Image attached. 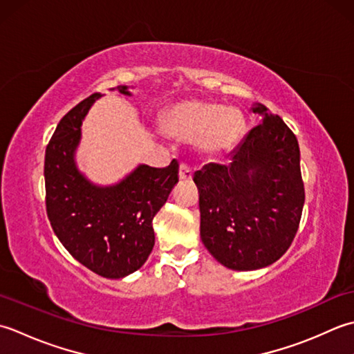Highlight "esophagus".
<instances>
[{
	"label": "esophagus",
	"mask_w": 354,
	"mask_h": 354,
	"mask_svg": "<svg viewBox=\"0 0 354 354\" xmlns=\"http://www.w3.org/2000/svg\"><path fill=\"white\" fill-rule=\"evenodd\" d=\"M178 178L182 180V182H189V180H192V169L187 167V165L182 163L178 168Z\"/></svg>",
	"instance_id": "34e87169"
}]
</instances>
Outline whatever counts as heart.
Returning <instances> with one entry per match:
<instances>
[{
	"label": "heart",
	"instance_id": "1",
	"mask_svg": "<svg viewBox=\"0 0 354 354\" xmlns=\"http://www.w3.org/2000/svg\"><path fill=\"white\" fill-rule=\"evenodd\" d=\"M163 128L176 139L198 147L207 154H227L241 140L243 120L223 105L185 100L163 114Z\"/></svg>",
	"mask_w": 354,
	"mask_h": 354
}]
</instances>
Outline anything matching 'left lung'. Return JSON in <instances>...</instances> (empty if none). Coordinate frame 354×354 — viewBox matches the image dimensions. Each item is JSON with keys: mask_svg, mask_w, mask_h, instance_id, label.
Here are the masks:
<instances>
[{"mask_svg": "<svg viewBox=\"0 0 354 354\" xmlns=\"http://www.w3.org/2000/svg\"><path fill=\"white\" fill-rule=\"evenodd\" d=\"M250 110L261 124L232 151L230 163H209L194 174L201 241L232 270H257L283 257L306 198L297 137L264 105Z\"/></svg>", "mask_w": 354, "mask_h": 354, "instance_id": "1", "label": "left lung"}]
</instances>
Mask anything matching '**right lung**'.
<instances>
[{
	"label": "right lung",
	"mask_w": 354,
	"mask_h": 354,
	"mask_svg": "<svg viewBox=\"0 0 354 354\" xmlns=\"http://www.w3.org/2000/svg\"><path fill=\"white\" fill-rule=\"evenodd\" d=\"M131 96L128 85H119ZM95 93L61 119L46 149L47 217L75 259L104 278L119 279L140 269L154 248L153 218L178 182V162L167 168L137 167L118 183L96 185L77 168L81 125Z\"/></svg>",
	"instance_id": "obj_1"
}]
</instances>
